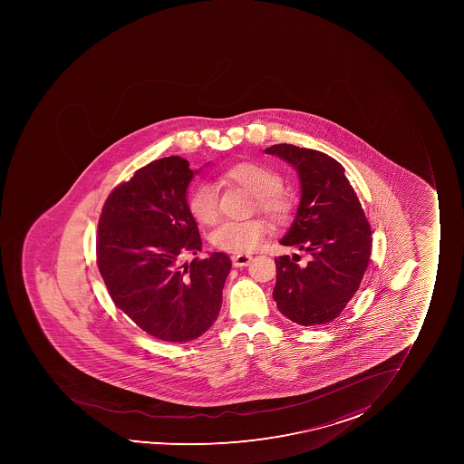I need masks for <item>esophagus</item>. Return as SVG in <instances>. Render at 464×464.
<instances>
[{
  "mask_svg": "<svg viewBox=\"0 0 464 464\" xmlns=\"http://www.w3.org/2000/svg\"><path fill=\"white\" fill-rule=\"evenodd\" d=\"M231 260H233V266L235 267L248 266L249 262L253 260V256H249V254H239V256H233Z\"/></svg>",
  "mask_w": 464,
  "mask_h": 464,
  "instance_id": "34e87169",
  "label": "esophagus"
}]
</instances>
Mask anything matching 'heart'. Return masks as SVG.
<instances>
[{
  "instance_id": "b5f03b06",
  "label": "heart",
  "mask_w": 464,
  "mask_h": 464,
  "mask_svg": "<svg viewBox=\"0 0 464 464\" xmlns=\"http://www.w3.org/2000/svg\"><path fill=\"white\" fill-rule=\"evenodd\" d=\"M225 177L253 193L263 213L278 222L289 219L292 201L281 192V177L267 166L242 161L225 170ZM188 210L201 224H213L218 218V193L213 184L201 183L188 198ZM262 219L228 220L215 229L211 242L216 248L228 253H249L257 248L266 235Z\"/></svg>"
}]
</instances>
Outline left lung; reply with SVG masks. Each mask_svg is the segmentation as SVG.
<instances>
[{"label":"left lung","instance_id":"8db88e82","mask_svg":"<svg viewBox=\"0 0 464 464\" xmlns=\"http://www.w3.org/2000/svg\"><path fill=\"white\" fill-rule=\"evenodd\" d=\"M265 152L287 161L301 186L298 208L280 244L310 256L305 265L296 263L298 254L276 258L274 301L298 325H324L360 287L371 257V225L335 159L290 143Z\"/></svg>","mask_w":464,"mask_h":464}]
</instances>
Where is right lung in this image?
Segmentation results:
<instances>
[{
	"label": "right lung",
	"mask_w": 464,
	"mask_h": 464,
	"mask_svg": "<svg viewBox=\"0 0 464 464\" xmlns=\"http://www.w3.org/2000/svg\"><path fill=\"white\" fill-rule=\"evenodd\" d=\"M199 170L177 156L151 161L109 195L98 224V269L113 303L169 343L198 339L215 324L231 269L224 253L179 265L201 251L188 204Z\"/></svg>",
	"instance_id": "obj_1"
}]
</instances>
